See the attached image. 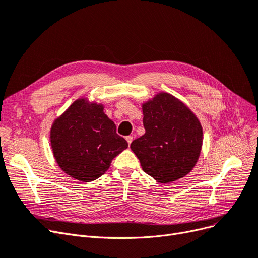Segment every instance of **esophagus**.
I'll use <instances>...</instances> for the list:
<instances>
[{"mask_svg":"<svg viewBox=\"0 0 258 258\" xmlns=\"http://www.w3.org/2000/svg\"><path fill=\"white\" fill-rule=\"evenodd\" d=\"M133 139H134V137H133V136H127V137H126V141H127V144H128V146H131V144H132V141H133Z\"/></svg>","mask_w":258,"mask_h":258,"instance_id":"obj_1","label":"esophagus"}]
</instances>
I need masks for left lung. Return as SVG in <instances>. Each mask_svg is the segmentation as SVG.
<instances>
[{"instance_id": "obj_1", "label": "left lung", "mask_w": 258, "mask_h": 258, "mask_svg": "<svg viewBox=\"0 0 258 258\" xmlns=\"http://www.w3.org/2000/svg\"><path fill=\"white\" fill-rule=\"evenodd\" d=\"M142 111L146 133L131 144L142 170L163 184L184 177L201 152L200 121L184 103L166 92L142 105Z\"/></svg>"}]
</instances>
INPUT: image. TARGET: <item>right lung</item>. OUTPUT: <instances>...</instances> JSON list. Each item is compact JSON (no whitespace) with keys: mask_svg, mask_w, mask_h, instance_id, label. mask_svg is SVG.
<instances>
[{"mask_svg":"<svg viewBox=\"0 0 258 258\" xmlns=\"http://www.w3.org/2000/svg\"><path fill=\"white\" fill-rule=\"evenodd\" d=\"M101 104L79 99L57 118L51 128V146L57 164L82 182H91L108 170L111 160L127 148L116 124Z\"/></svg>","mask_w":258,"mask_h":258,"instance_id":"right-lung-1","label":"right lung"}]
</instances>
